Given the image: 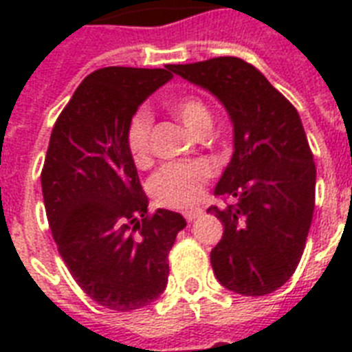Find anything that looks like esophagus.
Returning <instances> with one entry per match:
<instances>
[{
  "label": "esophagus",
  "instance_id": "esophagus-1",
  "mask_svg": "<svg viewBox=\"0 0 352 352\" xmlns=\"http://www.w3.org/2000/svg\"><path fill=\"white\" fill-rule=\"evenodd\" d=\"M182 215H184V219L186 221H195L197 217H201V215H203V208L184 210V212H182Z\"/></svg>",
  "mask_w": 352,
  "mask_h": 352
}]
</instances>
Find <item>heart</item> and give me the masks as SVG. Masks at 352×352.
<instances>
[{
  "mask_svg": "<svg viewBox=\"0 0 352 352\" xmlns=\"http://www.w3.org/2000/svg\"><path fill=\"white\" fill-rule=\"evenodd\" d=\"M170 111L193 135H206L212 127V109L203 96L186 93L170 100ZM151 117L146 111H137L126 126V146L137 166H146L149 160ZM212 177V168L203 160L170 162L164 164L148 182L149 193L157 204L166 208H186L203 195L204 184Z\"/></svg>",
  "mask_w": 352,
  "mask_h": 352,
  "instance_id": "1",
  "label": "heart"
}]
</instances>
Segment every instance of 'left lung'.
<instances>
[{"mask_svg": "<svg viewBox=\"0 0 352 352\" xmlns=\"http://www.w3.org/2000/svg\"><path fill=\"white\" fill-rule=\"evenodd\" d=\"M170 69L217 96L234 124V155L214 192L234 204L208 208L225 226L210 254L215 278L235 294H270L294 274L314 212L316 166L300 115L241 58Z\"/></svg>", "mask_w": 352, "mask_h": 352, "instance_id": "8db88e82", "label": "left lung"}]
</instances>
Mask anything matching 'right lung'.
<instances>
[{"label": "right lung", "instance_id": "1", "mask_svg": "<svg viewBox=\"0 0 352 352\" xmlns=\"http://www.w3.org/2000/svg\"><path fill=\"white\" fill-rule=\"evenodd\" d=\"M166 69L104 67L74 91L52 127L41 170L47 221L63 263L98 305L127 312L168 285L181 214L148 212L126 146L138 106L171 78Z\"/></svg>", "mask_w": 352, "mask_h": 352}]
</instances>
